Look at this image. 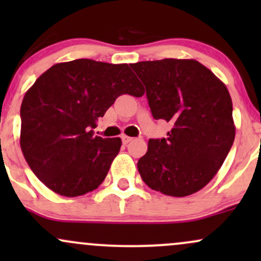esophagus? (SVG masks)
<instances>
[{"mask_svg":"<svg viewBox=\"0 0 261 261\" xmlns=\"http://www.w3.org/2000/svg\"><path fill=\"white\" fill-rule=\"evenodd\" d=\"M121 140H122V143H125V145H126V143H128L131 140H133V137L124 135V136H121Z\"/></svg>","mask_w":261,"mask_h":261,"instance_id":"esophagus-1","label":"esophagus"}]
</instances>
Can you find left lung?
Instances as JSON below:
<instances>
[{
  "label": "left lung",
  "instance_id": "1",
  "mask_svg": "<svg viewBox=\"0 0 261 261\" xmlns=\"http://www.w3.org/2000/svg\"><path fill=\"white\" fill-rule=\"evenodd\" d=\"M146 87L155 120L172 124L166 139L148 141L137 162L149 188L164 195H191L217 174L233 145L236 126L227 87L193 59L131 64Z\"/></svg>",
  "mask_w": 261,
  "mask_h": 261
}]
</instances>
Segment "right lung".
I'll use <instances>...</instances> for the list:
<instances>
[{"label":"right lung","mask_w":261,"mask_h":261,"mask_svg":"<svg viewBox=\"0 0 261 261\" xmlns=\"http://www.w3.org/2000/svg\"><path fill=\"white\" fill-rule=\"evenodd\" d=\"M143 93L127 64L79 59L51 66L27 91L20 107V148L33 173L62 196L97 189L121 139L93 136L91 128L119 95Z\"/></svg>","instance_id":"obj_1"}]
</instances>
